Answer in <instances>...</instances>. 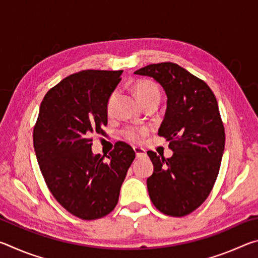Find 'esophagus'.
<instances>
[{"label":"esophagus","mask_w":258,"mask_h":258,"mask_svg":"<svg viewBox=\"0 0 258 258\" xmlns=\"http://www.w3.org/2000/svg\"><path fill=\"white\" fill-rule=\"evenodd\" d=\"M134 152H135V156H137V158H140V157H143L146 156V150L143 149V148H139V147H134Z\"/></svg>","instance_id":"1"}]
</instances>
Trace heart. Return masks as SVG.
Here are the masks:
<instances>
[{"label":"heart","mask_w":258,"mask_h":258,"mask_svg":"<svg viewBox=\"0 0 258 258\" xmlns=\"http://www.w3.org/2000/svg\"><path fill=\"white\" fill-rule=\"evenodd\" d=\"M134 92L135 95L141 104H143L147 101L152 99H160V91L158 85L156 84L155 82L152 81H148V80H142V81H138L135 83L134 86ZM116 97V93H112L110 95V98L108 100V104H107V110L108 112H110L111 109V104L113 99ZM147 133V128H135V127H130L125 131V135L126 138L131 141H139L140 139L143 138Z\"/></svg>","instance_id":"obj_1"}]
</instances>
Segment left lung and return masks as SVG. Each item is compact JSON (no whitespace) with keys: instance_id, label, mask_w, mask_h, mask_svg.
Returning a JSON list of instances; mask_svg holds the SVG:
<instances>
[{"instance_id":"left-lung-1","label":"left lung","mask_w":258,"mask_h":258,"mask_svg":"<svg viewBox=\"0 0 258 258\" xmlns=\"http://www.w3.org/2000/svg\"><path fill=\"white\" fill-rule=\"evenodd\" d=\"M134 74L152 77L167 95L158 135L174 154L147 152L154 164L149 197L165 215L185 216L207 199L220 171L225 132L217 100L206 83L176 63H152Z\"/></svg>"}]
</instances>
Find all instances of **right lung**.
<instances>
[{
	"mask_svg": "<svg viewBox=\"0 0 258 258\" xmlns=\"http://www.w3.org/2000/svg\"><path fill=\"white\" fill-rule=\"evenodd\" d=\"M123 71H82L47 91L34 126L33 143L51 194L74 216L91 221L113 211L135 158L117 142L104 158L93 155L92 135L104 134L107 104Z\"/></svg>",
	"mask_w": 258,
	"mask_h": 258,
	"instance_id": "add662e5",
	"label": "right lung"
}]
</instances>
